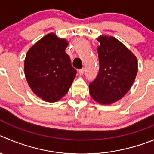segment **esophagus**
<instances>
[{
    "instance_id": "obj_1",
    "label": "esophagus",
    "mask_w": 154,
    "mask_h": 154,
    "mask_svg": "<svg viewBox=\"0 0 154 154\" xmlns=\"http://www.w3.org/2000/svg\"><path fill=\"white\" fill-rule=\"evenodd\" d=\"M84 71H85V70H84V68H83V69H80V70H78V74H79V75H83V74H84Z\"/></svg>"
}]
</instances>
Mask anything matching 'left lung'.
Returning a JSON list of instances; mask_svg holds the SVG:
<instances>
[{
  "label": "left lung",
  "instance_id": "1",
  "mask_svg": "<svg viewBox=\"0 0 154 154\" xmlns=\"http://www.w3.org/2000/svg\"><path fill=\"white\" fill-rule=\"evenodd\" d=\"M97 48L100 69L89 87L92 98L100 105H112L123 98L137 73V60L130 49L113 36L100 35Z\"/></svg>",
  "mask_w": 154,
  "mask_h": 154
}]
</instances>
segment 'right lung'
Segmentation results:
<instances>
[{
  "label": "right lung",
  "instance_id": "right-lung-1",
  "mask_svg": "<svg viewBox=\"0 0 154 154\" xmlns=\"http://www.w3.org/2000/svg\"><path fill=\"white\" fill-rule=\"evenodd\" d=\"M66 38L50 32L28 50L24 61V73L32 91L48 103L64 97L76 77L65 49Z\"/></svg>",
  "mask_w": 154,
  "mask_h": 154
}]
</instances>
